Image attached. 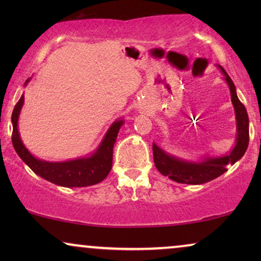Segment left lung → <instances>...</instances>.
I'll return each instance as SVG.
<instances>
[{"label": "left lung", "mask_w": 261, "mask_h": 261, "mask_svg": "<svg viewBox=\"0 0 261 261\" xmlns=\"http://www.w3.org/2000/svg\"><path fill=\"white\" fill-rule=\"evenodd\" d=\"M219 69L223 73L224 81L229 87L231 103L234 107L235 120H237L235 145L226 155H205L202 159L192 162V160H185L170 154L153 142V159H154L155 167L163 176L169 177L170 179L177 181V183L198 185L215 179L226 172L227 165L235 164L238 160H240L248 147L249 121L247 112L238 97L237 89H235L231 78L228 76L222 66L219 65Z\"/></svg>", "instance_id": "1"}]
</instances>
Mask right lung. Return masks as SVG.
<instances>
[{
	"label": "right lung",
	"mask_w": 261,
	"mask_h": 261,
	"mask_svg": "<svg viewBox=\"0 0 261 261\" xmlns=\"http://www.w3.org/2000/svg\"><path fill=\"white\" fill-rule=\"evenodd\" d=\"M30 81L31 78H28L24 82V87ZM23 102L24 96L22 94L12 114V141L17 155L34 173L53 184L65 188L90 187V185L99 183L108 176L113 166L114 144L116 141L120 128L124 123L122 117L114 121L103 137L101 144L91 154L83 156V158L66 160V162H47V160L35 158L21 140L17 122H19V116Z\"/></svg>",
	"instance_id": "add662e5"
}]
</instances>
